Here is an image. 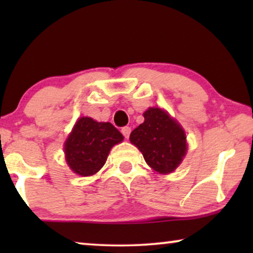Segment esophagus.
<instances>
[{"instance_id":"34e87169","label":"esophagus","mask_w":253,"mask_h":253,"mask_svg":"<svg viewBox=\"0 0 253 253\" xmlns=\"http://www.w3.org/2000/svg\"><path fill=\"white\" fill-rule=\"evenodd\" d=\"M121 131H122L123 136L126 137V139H127V138H129V136H130V132H131V127H130V126H123V127H122V130H121Z\"/></svg>"}]
</instances>
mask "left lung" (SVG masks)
<instances>
[{
	"instance_id": "8db88e82",
	"label": "left lung",
	"mask_w": 253,
	"mask_h": 253,
	"mask_svg": "<svg viewBox=\"0 0 253 253\" xmlns=\"http://www.w3.org/2000/svg\"><path fill=\"white\" fill-rule=\"evenodd\" d=\"M144 123L130 134V141L141 152L146 164L159 174H169L181 165L188 144L183 127L164 109L148 108Z\"/></svg>"
}]
</instances>
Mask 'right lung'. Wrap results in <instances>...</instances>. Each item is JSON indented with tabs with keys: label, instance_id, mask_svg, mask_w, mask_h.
<instances>
[{
	"label": "right lung",
	"instance_id": "1",
	"mask_svg": "<svg viewBox=\"0 0 253 253\" xmlns=\"http://www.w3.org/2000/svg\"><path fill=\"white\" fill-rule=\"evenodd\" d=\"M122 140V133L112 123L81 117L64 143L65 160L75 174L94 175L106 164L112 147Z\"/></svg>",
	"mask_w": 253,
	"mask_h": 253
}]
</instances>
